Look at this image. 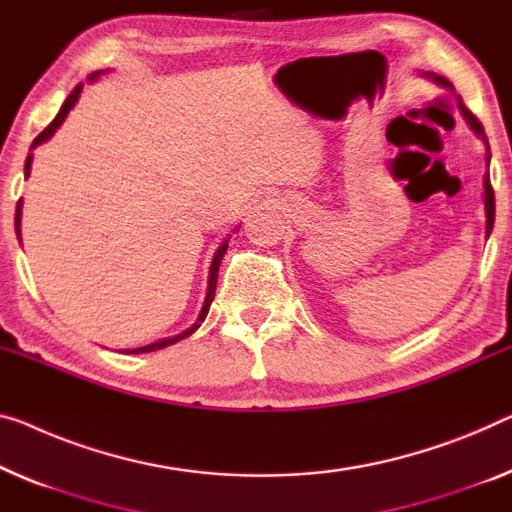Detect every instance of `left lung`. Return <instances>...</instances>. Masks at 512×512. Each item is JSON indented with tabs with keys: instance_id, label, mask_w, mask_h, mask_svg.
<instances>
[{
	"instance_id": "obj_1",
	"label": "left lung",
	"mask_w": 512,
	"mask_h": 512,
	"mask_svg": "<svg viewBox=\"0 0 512 512\" xmlns=\"http://www.w3.org/2000/svg\"><path fill=\"white\" fill-rule=\"evenodd\" d=\"M427 75H430V78H432L434 82H439V85L451 87V85H448V80H446V78H441V75H434V73H427ZM460 110H462V114H464V119H467V124L471 126V131H474L478 137H483V140L487 142L485 131H483V124H480V121L476 119V114H474V112H469L467 108H464L462 103H460ZM487 151H490V147H487ZM487 165H490V154H487ZM483 186H485V216H487V223H485V236H490L492 227H494V190H492V183H490V172L485 174Z\"/></svg>"
}]
</instances>
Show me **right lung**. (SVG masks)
Masks as SVG:
<instances>
[{
	"label": "right lung",
	"instance_id": "obj_1",
	"mask_svg": "<svg viewBox=\"0 0 512 512\" xmlns=\"http://www.w3.org/2000/svg\"><path fill=\"white\" fill-rule=\"evenodd\" d=\"M103 71H96V73H91L89 75V80H96L98 75H101ZM80 91H82V85H78L75 87L71 94H68V98L64 101V105H61V110H59V114L55 119H52V124L45 128V131L36 137V140L32 142V149H36L38 144L41 142H45V140H50L52 135H55V131L57 128L64 124V119H66V114L71 112V108L75 103H78V98H80ZM32 154L27 156V160H25V177H29V170H32ZM20 216H22V200H18V207H15V232H18V236H20ZM227 241L230 239H225L223 243H220V248L216 250V255H213V262H211V269H209V289H207V299H204V305H202V310H200V317H197V322L190 326V329H186L183 333H179V335H174V338H163V340H158V342H151V345H147V347H140V349H131V352L128 354H147V352H156V349H163V347H170V345H174V342H179V340H183V338H188L190 333H195L197 329H200V324L204 322V319H207V315H209V308H211V301H213V296H216V282H218V266H220V259H223V255H225V250H227Z\"/></svg>",
	"mask_w": 512,
	"mask_h": 512
}]
</instances>
